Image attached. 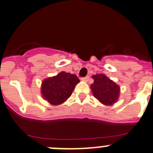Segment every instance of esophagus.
Returning a JSON list of instances; mask_svg holds the SVG:
<instances>
[{
    "label": "esophagus",
    "mask_w": 153,
    "mask_h": 153,
    "mask_svg": "<svg viewBox=\"0 0 153 153\" xmlns=\"http://www.w3.org/2000/svg\"><path fill=\"white\" fill-rule=\"evenodd\" d=\"M89 78V76H86V77H84V78H81V80H82L83 81H85V82H86V81H88Z\"/></svg>",
    "instance_id": "esophagus-1"
}]
</instances>
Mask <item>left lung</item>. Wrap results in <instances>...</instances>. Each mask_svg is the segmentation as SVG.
Returning <instances> with one entry per match:
<instances>
[{"mask_svg": "<svg viewBox=\"0 0 153 153\" xmlns=\"http://www.w3.org/2000/svg\"><path fill=\"white\" fill-rule=\"evenodd\" d=\"M94 83L91 84V90L94 97L101 104L112 105L117 102L120 94V86L104 74L92 75Z\"/></svg>", "mask_w": 153, "mask_h": 153, "instance_id": "8db88e82", "label": "left lung"}]
</instances>
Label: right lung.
I'll list each match as a JSON object with an SVG mask.
<instances>
[{
    "instance_id": "right-lung-1",
    "label": "right lung",
    "mask_w": 153,
    "mask_h": 153,
    "mask_svg": "<svg viewBox=\"0 0 153 153\" xmlns=\"http://www.w3.org/2000/svg\"><path fill=\"white\" fill-rule=\"evenodd\" d=\"M79 81L75 74L65 72L46 78L43 81L41 88L43 98L52 105L63 104L71 96Z\"/></svg>"
}]
</instances>
